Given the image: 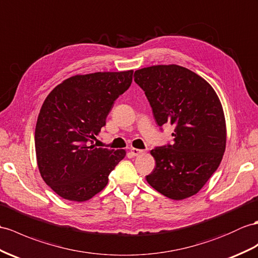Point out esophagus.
<instances>
[{
  "mask_svg": "<svg viewBox=\"0 0 258 258\" xmlns=\"http://www.w3.org/2000/svg\"><path fill=\"white\" fill-rule=\"evenodd\" d=\"M130 152H131V154H133L134 156H138V155H140L141 153H143V150L136 149V148H131V149H130Z\"/></svg>",
  "mask_w": 258,
  "mask_h": 258,
  "instance_id": "1",
  "label": "esophagus"
}]
</instances>
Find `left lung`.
Returning a JSON list of instances; mask_svg holds the SVG:
<instances>
[{"label": "left lung", "mask_w": 258, "mask_h": 258, "mask_svg": "<svg viewBox=\"0 0 258 258\" xmlns=\"http://www.w3.org/2000/svg\"><path fill=\"white\" fill-rule=\"evenodd\" d=\"M134 78L156 123L174 127V143L151 151L156 165L147 181L174 200L196 195L217 171L225 151L227 128L217 93L198 74L176 64L143 68Z\"/></svg>", "instance_id": "obj_1"}]
</instances>
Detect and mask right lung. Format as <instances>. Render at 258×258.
Here are the masks:
<instances>
[{
    "label": "right lung",
    "mask_w": 258,
    "mask_h": 258,
    "mask_svg": "<svg viewBox=\"0 0 258 258\" xmlns=\"http://www.w3.org/2000/svg\"><path fill=\"white\" fill-rule=\"evenodd\" d=\"M134 71L75 75L50 92L37 119L35 148L42 179L60 197L85 202L103 190L124 150L96 148L115 100Z\"/></svg>",
    "instance_id": "1"
}]
</instances>
